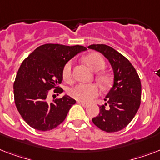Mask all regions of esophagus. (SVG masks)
Segmentation results:
<instances>
[{
    "mask_svg": "<svg viewBox=\"0 0 160 160\" xmlns=\"http://www.w3.org/2000/svg\"><path fill=\"white\" fill-rule=\"evenodd\" d=\"M78 103H79V104H80V105H82L83 107H87L88 105H89L87 104V103H85V102H80V101H79V102H78Z\"/></svg>",
    "mask_w": 160,
    "mask_h": 160,
    "instance_id": "obj_1",
    "label": "esophagus"
}]
</instances>
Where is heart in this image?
Listing matches in <instances>:
<instances>
[{"instance_id":"b5f03b06","label":"heart","mask_w":160,"mask_h":160,"mask_svg":"<svg viewBox=\"0 0 160 160\" xmlns=\"http://www.w3.org/2000/svg\"><path fill=\"white\" fill-rule=\"evenodd\" d=\"M85 64L90 70L98 72L105 67V60L100 54L90 53L84 59ZM62 75L64 80L68 83H71L72 78V61H68L63 68ZM97 80L103 87H107L110 84V77L107 74L100 73L97 75ZM100 94V89L96 85L79 84L70 89V95L75 100L82 102H89L93 98L96 97Z\"/></svg>"}]
</instances>
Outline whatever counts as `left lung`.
<instances>
[{"label":"left lung","instance_id":"obj_1","mask_svg":"<svg viewBox=\"0 0 160 160\" xmlns=\"http://www.w3.org/2000/svg\"><path fill=\"white\" fill-rule=\"evenodd\" d=\"M88 48L104 55L114 72L113 86L105 99L106 103L100 106V114L92 121L108 133L119 131L134 119L140 105L141 82L139 75L129 60L110 46L97 44Z\"/></svg>","mask_w":160,"mask_h":160}]
</instances>
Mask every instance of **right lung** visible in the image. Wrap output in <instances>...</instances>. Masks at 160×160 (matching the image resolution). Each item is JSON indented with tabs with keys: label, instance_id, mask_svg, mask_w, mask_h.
Wrapping results in <instances>:
<instances>
[{
	"label": "right lung",
	"instance_id": "obj_1",
	"mask_svg": "<svg viewBox=\"0 0 160 160\" xmlns=\"http://www.w3.org/2000/svg\"><path fill=\"white\" fill-rule=\"evenodd\" d=\"M87 49L46 44L39 46L20 66L14 82L16 106L23 119L33 129L47 131L60 124L75 100L67 95L53 102L48 101L49 90L63 92L58 85L63 80V68L75 55Z\"/></svg>",
	"mask_w": 160,
	"mask_h": 160
}]
</instances>
